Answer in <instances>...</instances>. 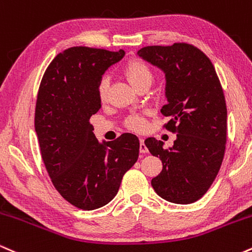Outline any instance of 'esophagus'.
Returning <instances> with one entry per match:
<instances>
[{
	"mask_svg": "<svg viewBox=\"0 0 252 252\" xmlns=\"http://www.w3.org/2000/svg\"><path fill=\"white\" fill-rule=\"evenodd\" d=\"M140 152L142 153V154H146V153H148V148H147L146 144H144L143 137L140 138Z\"/></svg>",
	"mask_w": 252,
	"mask_h": 252,
	"instance_id": "obj_1",
	"label": "esophagus"
}]
</instances>
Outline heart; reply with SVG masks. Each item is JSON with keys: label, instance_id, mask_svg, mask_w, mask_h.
Here are the masks:
<instances>
[{"label": "heart", "instance_id": "heart-1", "mask_svg": "<svg viewBox=\"0 0 252 252\" xmlns=\"http://www.w3.org/2000/svg\"><path fill=\"white\" fill-rule=\"evenodd\" d=\"M124 74L129 83L134 86L135 89L141 88L143 85H152L153 83V72L147 63L141 60H131L124 67ZM98 94H99L100 100H105L106 94H108V80L103 79L98 88ZM128 126L131 129L141 131L146 128V120L141 115H131L126 121Z\"/></svg>", "mask_w": 252, "mask_h": 252}]
</instances>
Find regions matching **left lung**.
I'll list each match as a JSON object with an SVG mask.
<instances>
[{
    "label": "left lung",
    "mask_w": 252,
    "mask_h": 252,
    "mask_svg": "<svg viewBox=\"0 0 252 252\" xmlns=\"http://www.w3.org/2000/svg\"><path fill=\"white\" fill-rule=\"evenodd\" d=\"M137 56L164 73L161 114L169 120L166 129L176 134L168 149L154 137L144 141L163 166L152 186L164 200L192 204L209 190L224 158L227 111L220 82L209 58L189 43L147 46Z\"/></svg>",
    "instance_id": "1"
}]
</instances>
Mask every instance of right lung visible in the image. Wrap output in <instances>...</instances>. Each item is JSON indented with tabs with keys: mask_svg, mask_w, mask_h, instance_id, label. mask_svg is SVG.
<instances>
[{
	"mask_svg": "<svg viewBox=\"0 0 252 252\" xmlns=\"http://www.w3.org/2000/svg\"><path fill=\"white\" fill-rule=\"evenodd\" d=\"M124 56L123 50L67 48L52 60L40 84L35 131L41 158L56 189L78 209L96 210L111 201L138 158L137 136L126 132L99 142L90 123L102 106L103 74Z\"/></svg>",
	"mask_w": 252,
	"mask_h": 252,
	"instance_id": "1",
	"label": "right lung"
}]
</instances>
